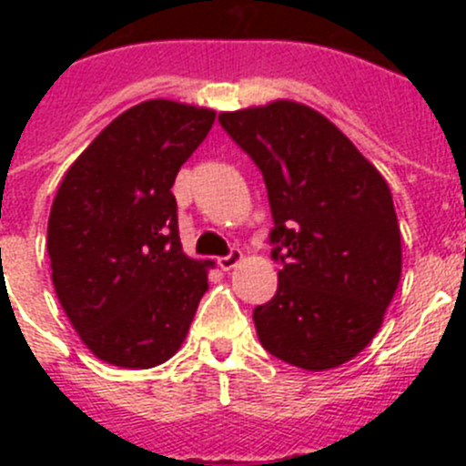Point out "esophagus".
<instances>
[{
  "label": "esophagus",
  "mask_w": 466,
  "mask_h": 466,
  "mask_svg": "<svg viewBox=\"0 0 466 466\" xmlns=\"http://www.w3.org/2000/svg\"><path fill=\"white\" fill-rule=\"evenodd\" d=\"M242 261V252L238 249V247H233L226 257H219L217 258V263H219V268L221 270H230V268H236L238 263Z\"/></svg>",
  "instance_id": "1"
}]
</instances>
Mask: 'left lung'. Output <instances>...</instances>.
Listing matches in <instances>:
<instances>
[{
    "instance_id": "1",
    "label": "left lung",
    "mask_w": 466,
    "mask_h": 466,
    "mask_svg": "<svg viewBox=\"0 0 466 466\" xmlns=\"http://www.w3.org/2000/svg\"><path fill=\"white\" fill-rule=\"evenodd\" d=\"M219 123L268 191L278 291L254 308L270 355L327 371L378 333L401 278V236L380 172L319 111L278 100Z\"/></svg>"
}]
</instances>
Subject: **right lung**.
Instances as JSON below:
<instances>
[{"label": "right lung", "mask_w": 466, "mask_h": 466, "mask_svg": "<svg viewBox=\"0 0 466 466\" xmlns=\"http://www.w3.org/2000/svg\"><path fill=\"white\" fill-rule=\"evenodd\" d=\"M214 111L149 100L116 116L74 160L48 217L53 287L97 360L151 369L175 355L208 291L182 252L172 184Z\"/></svg>", "instance_id": "right-lung-1"}]
</instances>
